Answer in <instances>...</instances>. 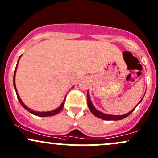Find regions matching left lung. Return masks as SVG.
Here are the masks:
<instances>
[{"label":"left lung","instance_id":"1","mask_svg":"<svg viewBox=\"0 0 158 158\" xmlns=\"http://www.w3.org/2000/svg\"><path fill=\"white\" fill-rule=\"evenodd\" d=\"M141 100V101H142ZM141 101L139 102L138 103V104H139L141 102ZM87 105H88V107H89V110H90V111L92 112L93 114H94L95 116L97 117V118H101V119L102 120H122L123 119V118H127V116H129V115L133 111L135 110V108H136V106H138L137 105L135 107V108H133L132 111H130V112L126 114H123V115H111V114H104L102 112H101V111H98L97 109H96V108H95L94 106H93L92 102H91L90 100V97H89V92L87 91Z\"/></svg>","mask_w":158,"mask_h":158}]
</instances>
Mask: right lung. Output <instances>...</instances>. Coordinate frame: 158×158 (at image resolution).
<instances>
[{
  "mask_svg": "<svg viewBox=\"0 0 158 158\" xmlns=\"http://www.w3.org/2000/svg\"><path fill=\"white\" fill-rule=\"evenodd\" d=\"M20 57H21V56H20ZM20 57H19V58L18 62H19V61ZM18 62H17V65H16V69H15L14 75H13V86H14L15 90H16V96H17V98H18V99H19V102L20 104L22 105V106H23V108H25V109H26L27 111H29L30 113L36 115V116H39V117H49V116H52V115H56V114H58V113L60 112V111L62 110V108H63L64 103H65V99H64V101L62 102V104L60 105V106L59 107V108H57L56 109L52 110V111H33V110L30 109L29 108H28V107L25 106L24 103L23 102V101H22L21 99H20L19 96V94H18V93H17V89H16V84H15V75H16V69H17V66H18Z\"/></svg>",
  "mask_w": 158,
  "mask_h": 158,
  "instance_id": "right-lung-1",
  "label": "right lung"
}]
</instances>
